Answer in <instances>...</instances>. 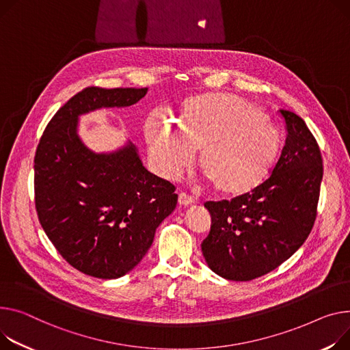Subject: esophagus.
Masks as SVG:
<instances>
[{"label": "esophagus", "instance_id": "1", "mask_svg": "<svg viewBox=\"0 0 350 350\" xmlns=\"http://www.w3.org/2000/svg\"><path fill=\"white\" fill-rule=\"evenodd\" d=\"M196 202L194 198H191L190 196H187L185 193H180L178 194V204L183 205V206H189V205H193Z\"/></svg>", "mask_w": 350, "mask_h": 350}]
</instances>
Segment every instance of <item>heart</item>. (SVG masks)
Masks as SVG:
<instances>
[{"label": "heart", "instance_id": "obj_1", "mask_svg": "<svg viewBox=\"0 0 350 350\" xmlns=\"http://www.w3.org/2000/svg\"><path fill=\"white\" fill-rule=\"evenodd\" d=\"M178 124L153 116L149 153L160 176L176 178L200 152V167L218 193L241 197L262 185L282 152V133L262 108L234 94L208 92L184 100Z\"/></svg>", "mask_w": 350, "mask_h": 350}]
</instances>
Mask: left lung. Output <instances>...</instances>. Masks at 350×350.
<instances>
[{
  "label": "left lung",
  "mask_w": 350,
  "mask_h": 350,
  "mask_svg": "<svg viewBox=\"0 0 350 350\" xmlns=\"http://www.w3.org/2000/svg\"><path fill=\"white\" fill-rule=\"evenodd\" d=\"M287 137L271 176L230 201H208L211 230L201 243L208 267L249 282L286 262L308 238L317 217L322 157L298 115L280 109Z\"/></svg>",
  "instance_id": "8db88e82"
}]
</instances>
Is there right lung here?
I'll return each mask as SVG.
<instances>
[{
	"label": "right lung",
	"mask_w": 350,
	"mask_h": 350,
	"mask_svg": "<svg viewBox=\"0 0 350 350\" xmlns=\"http://www.w3.org/2000/svg\"><path fill=\"white\" fill-rule=\"evenodd\" d=\"M148 88L88 87L46 126L35 156L40 225L63 259L84 274L118 278L136 267L157 226L176 208L174 185L152 174L126 142L97 153L79 135L80 116L136 104Z\"/></svg>",
	"instance_id": "add662e5"
}]
</instances>
